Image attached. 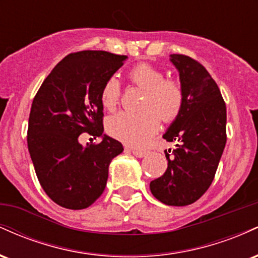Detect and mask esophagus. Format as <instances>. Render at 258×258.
<instances>
[{
	"mask_svg": "<svg viewBox=\"0 0 258 258\" xmlns=\"http://www.w3.org/2000/svg\"><path fill=\"white\" fill-rule=\"evenodd\" d=\"M132 154L137 158H144L147 155L146 150H139V149H132Z\"/></svg>",
	"mask_w": 258,
	"mask_h": 258,
	"instance_id": "1",
	"label": "esophagus"
}]
</instances>
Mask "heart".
Here are the masks:
<instances>
[{"label":"heart","mask_w":258,"mask_h":258,"mask_svg":"<svg viewBox=\"0 0 258 258\" xmlns=\"http://www.w3.org/2000/svg\"><path fill=\"white\" fill-rule=\"evenodd\" d=\"M130 80L146 91L141 112L120 111L106 121L112 137L130 146L139 147L158 131L160 119L171 122L179 115L184 103V91L176 80L166 79L165 73L147 63L137 64L128 73ZM120 98V84L115 78L108 79L100 91L104 109H116Z\"/></svg>","instance_id":"b5f03b06"}]
</instances>
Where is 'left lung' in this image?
I'll use <instances>...</instances> for the list:
<instances>
[{"instance_id":"left-lung-1","label":"left lung","mask_w":258,"mask_h":258,"mask_svg":"<svg viewBox=\"0 0 258 258\" xmlns=\"http://www.w3.org/2000/svg\"><path fill=\"white\" fill-rule=\"evenodd\" d=\"M170 60L179 73L184 103L162 137L178 144L165 150L167 170L150 182V190L165 205L186 206L214 180L227 142V110L217 84L199 61L183 54H171Z\"/></svg>"}]
</instances>
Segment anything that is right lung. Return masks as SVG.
Returning a JSON list of instances; mask_svg holds the SVG:
<instances>
[{
    "mask_svg": "<svg viewBox=\"0 0 258 258\" xmlns=\"http://www.w3.org/2000/svg\"><path fill=\"white\" fill-rule=\"evenodd\" d=\"M127 55L81 51L67 55L47 76L32 100L28 148L44 193L59 206L81 210L104 191L111 160L122 144L104 135L100 91ZM87 132L98 145L79 144Z\"/></svg>",
    "mask_w": 258,
    "mask_h": 258,
    "instance_id": "obj_1",
    "label": "right lung"
}]
</instances>
